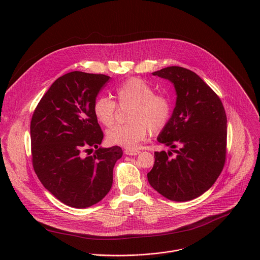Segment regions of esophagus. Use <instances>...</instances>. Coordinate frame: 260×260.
<instances>
[{
	"label": "esophagus",
	"instance_id": "34e87169",
	"mask_svg": "<svg viewBox=\"0 0 260 260\" xmlns=\"http://www.w3.org/2000/svg\"><path fill=\"white\" fill-rule=\"evenodd\" d=\"M124 153L126 155H138L140 153V150H137V149H125Z\"/></svg>",
	"mask_w": 260,
	"mask_h": 260
}]
</instances>
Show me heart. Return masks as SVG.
I'll return each mask as SVG.
<instances>
[{"instance_id": "obj_1", "label": "heart", "mask_w": 260, "mask_h": 260, "mask_svg": "<svg viewBox=\"0 0 260 260\" xmlns=\"http://www.w3.org/2000/svg\"><path fill=\"white\" fill-rule=\"evenodd\" d=\"M116 104L106 96H99L92 106L93 115L104 126H112L116 118V110L126 108L124 125H117L106 134L107 142L111 145L136 148L151 134H159L169 124L173 104L169 95L154 92L151 85L139 78H128L114 89Z\"/></svg>"}]
</instances>
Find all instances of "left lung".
Listing matches in <instances>:
<instances>
[{
  "label": "left lung",
  "mask_w": 260,
  "mask_h": 260,
  "mask_svg": "<svg viewBox=\"0 0 260 260\" xmlns=\"http://www.w3.org/2000/svg\"><path fill=\"white\" fill-rule=\"evenodd\" d=\"M152 74L174 83L177 102L169 124L157 138L172 151L154 152L148 181L168 200L191 201L206 192L223 170L225 110L216 92L190 70L175 66Z\"/></svg>",
  "instance_id": "1"
}]
</instances>
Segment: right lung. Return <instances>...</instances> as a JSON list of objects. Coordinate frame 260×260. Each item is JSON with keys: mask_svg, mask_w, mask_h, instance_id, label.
Wrapping results in <instances>:
<instances>
[{"mask_svg": "<svg viewBox=\"0 0 260 260\" xmlns=\"http://www.w3.org/2000/svg\"><path fill=\"white\" fill-rule=\"evenodd\" d=\"M109 79L79 71L64 74L40 100L30 120L34 171L49 192L73 208H88L107 196L122 156L119 146L99 148L104 134L92 106ZM92 147L93 155L85 157Z\"/></svg>", "mask_w": 260, "mask_h": 260, "instance_id": "1", "label": "right lung"}]
</instances>
